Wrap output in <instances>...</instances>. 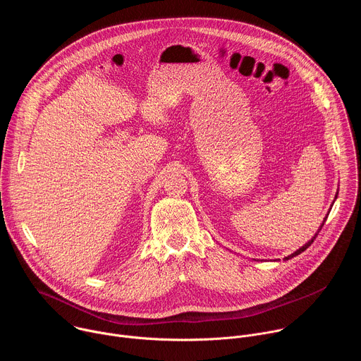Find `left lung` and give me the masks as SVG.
I'll use <instances>...</instances> for the list:
<instances>
[{
  "label": "left lung",
  "instance_id": "obj_1",
  "mask_svg": "<svg viewBox=\"0 0 361 361\" xmlns=\"http://www.w3.org/2000/svg\"><path fill=\"white\" fill-rule=\"evenodd\" d=\"M336 198H337V194H336ZM327 216H329V214H327ZM326 220H327V217H326V219H324V221H326ZM324 221H323V223H322V226H320V228H319V231H317V233H320V230H322V227H323V226H324ZM317 233H316V235H314V237H313V238H312V240H308V241H307V243H305V244H304V245H302V247H300V248H298V250H297V251H294V252H293V254H290V255H287V257H284V260H290V259H293V257H295V255H298V254H300V252H302V251H304V250H307V248H308V247H310V245H312V244H313V241H314V238H316V237H317Z\"/></svg>",
  "mask_w": 361,
  "mask_h": 361
}]
</instances>
